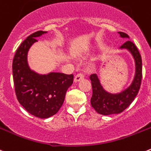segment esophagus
Here are the masks:
<instances>
[{
    "instance_id": "esophagus-1",
    "label": "esophagus",
    "mask_w": 151,
    "mask_h": 151,
    "mask_svg": "<svg viewBox=\"0 0 151 151\" xmlns=\"http://www.w3.org/2000/svg\"><path fill=\"white\" fill-rule=\"evenodd\" d=\"M83 78H84V74H82V73H80V74H77V75L75 76V77H74V82L75 83L79 82V81H81V80H83Z\"/></svg>"
}]
</instances>
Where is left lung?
I'll return each instance as SVG.
<instances>
[{
  "instance_id": "obj_1",
  "label": "left lung",
  "mask_w": 151,
  "mask_h": 151,
  "mask_svg": "<svg viewBox=\"0 0 151 151\" xmlns=\"http://www.w3.org/2000/svg\"><path fill=\"white\" fill-rule=\"evenodd\" d=\"M118 33L122 38L129 39L126 34L123 32ZM119 50H126L132 55L135 62V75L130 85L126 89L119 92L112 93L104 89L97 74H91L89 77L92 86L91 105L100 114L111 115L121 113L132 102L141 86L142 62L138 49L132 42L128 40L120 47Z\"/></svg>"
}]
</instances>
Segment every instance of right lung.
Listing matches in <instances>:
<instances>
[{
    "label": "right lung",
    "mask_w": 151,
    "mask_h": 151,
    "mask_svg": "<svg viewBox=\"0 0 151 151\" xmlns=\"http://www.w3.org/2000/svg\"><path fill=\"white\" fill-rule=\"evenodd\" d=\"M47 33L38 31L29 35L17 49L13 61V82L19 102L29 114L41 119L53 116L59 111L74 81L73 74H42L30 68L28 51L37 42V37Z\"/></svg>",
    "instance_id": "obj_1"
}]
</instances>
